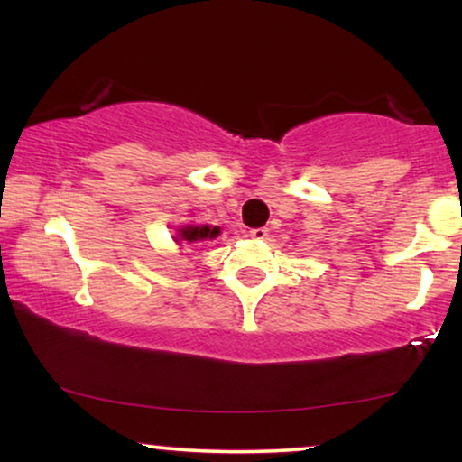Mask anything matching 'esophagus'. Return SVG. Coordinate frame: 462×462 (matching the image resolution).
I'll use <instances>...</instances> for the list:
<instances>
[{
    "mask_svg": "<svg viewBox=\"0 0 462 462\" xmlns=\"http://www.w3.org/2000/svg\"><path fill=\"white\" fill-rule=\"evenodd\" d=\"M248 236L253 237V239H256V242H263V239L269 237V231L263 229V226H259V229H250Z\"/></svg>",
    "mask_w": 462,
    "mask_h": 462,
    "instance_id": "34e87169",
    "label": "esophagus"
}]
</instances>
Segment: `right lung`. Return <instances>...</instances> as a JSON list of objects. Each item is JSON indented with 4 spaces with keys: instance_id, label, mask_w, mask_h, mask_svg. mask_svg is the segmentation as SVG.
Listing matches in <instances>:
<instances>
[{
    "instance_id": "obj_1",
    "label": "right lung",
    "mask_w": 462,
    "mask_h": 462,
    "mask_svg": "<svg viewBox=\"0 0 462 462\" xmlns=\"http://www.w3.org/2000/svg\"><path fill=\"white\" fill-rule=\"evenodd\" d=\"M218 233H220L218 226H208V225L193 226V225H187V226H182V229H178V242H180V239H184V242H189V244L203 242V239L218 237Z\"/></svg>"
}]
</instances>
